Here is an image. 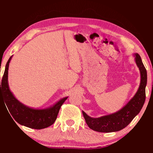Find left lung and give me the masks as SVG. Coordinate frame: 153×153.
Segmentation results:
<instances>
[{
	"mask_svg": "<svg viewBox=\"0 0 153 153\" xmlns=\"http://www.w3.org/2000/svg\"><path fill=\"white\" fill-rule=\"evenodd\" d=\"M134 56L140 72V83L133 98L120 111L100 117H91L82 111L87 125L94 131L105 133L120 131L128 126L141 111L146 99L145 89L147 84V73L140 56L138 53H135Z\"/></svg>",
	"mask_w": 153,
	"mask_h": 153,
	"instance_id": "1",
	"label": "left lung"
}]
</instances>
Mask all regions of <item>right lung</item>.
<instances>
[{"label":"right lung","mask_w":153,"mask_h":153,"mask_svg":"<svg viewBox=\"0 0 153 153\" xmlns=\"http://www.w3.org/2000/svg\"><path fill=\"white\" fill-rule=\"evenodd\" d=\"M12 56L9 58L5 66L1 86L0 82V97L1 96L3 98L12 117L18 123L36 129L48 128L56 120L61 105L68 97L61 98L50 107L42 109L29 107L19 101L10 90L8 83L9 66Z\"/></svg>","instance_id":"obj_1"}]
</instances>
